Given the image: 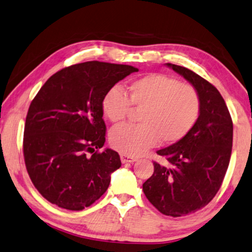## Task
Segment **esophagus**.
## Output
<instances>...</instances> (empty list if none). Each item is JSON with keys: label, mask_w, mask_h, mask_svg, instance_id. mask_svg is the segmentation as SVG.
Listing matches in <instances>:
<instances>
[{"label": "esophagus", "mask_w": 252, "mask_h": 252, "mask_svg": "<svg viewBox=\"0 0 252 252\" xmlns=\"http://www.w3.org/2000/svg\"><path fill=\"white\" fill-rule=\"evenodd\" d=\"M120 158H121V161L122 163H126V162H133L137 160V158L133 157V156H129V155H121L120 156Z\"/></svg>", "instance_id": "obj_1"}]
</instances>
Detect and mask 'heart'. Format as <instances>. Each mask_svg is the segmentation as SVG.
<instances>
[{
  "instance_id": "b5f03b06",
  "label": "heart",
  "mask_w": 252,
  "mask_h": 252,
  "mask_svg": "<svg viewBox=\"0 0 252 252\" xmlns=\"http://www.w3.org/2000/svg\"><path fill=\"white\" fill-rule=\"evenodd\" d=\"M141 110L140 125H122L111 130L110 145L120 153L137 156L160 142L171 145L185 137L199 113L194 86L161 74H150L127 86V95L112 89L104 95L102 111L112 123L121 122L131 106Z\"/></svg>"
}]
</instances>
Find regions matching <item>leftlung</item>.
I'll return each mask as SVG.
<instances>
[{
    "mask_svg": "<svg viewBox=\"0 0 252 252\" xmlns=\"http://www.w3.org/2000/svg\"><path fill=\"white\" fill-rule=\"evenodd\" d=\"M166 65L197 91L199 115L185 137L157 151L168 163L155 161L142 189L159 212L178 218L196 212L217 195L229 167L233 123L217 87L185 67Z\"/></svg>",
    "mask_w": 252,
    "mask_h": 252,
    "instance_id": "obj_1",
    "label": "left lung"
}]
</instances>
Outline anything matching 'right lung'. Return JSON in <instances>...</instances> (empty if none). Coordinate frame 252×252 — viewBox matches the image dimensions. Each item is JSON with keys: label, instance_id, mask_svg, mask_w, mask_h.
Returning <instances> with one entry per match:
<instances>
[{"label": "right lung", "instance_id": "1", "mask_svg": "<svg viewBox=\"0 0 252 252\" xmlns=\"http://www.w3.org/2000/svg\"><path fill=\"white\" fill-rule=\"evenodd\" d=\"M138 71L129 65L86 62L66 67L43 84L28 111L23 156L31 182L53 204L82 211L105 193L121 167L105 149L102 101L119 81Z\"/></svg>", "mask_w": 252, "mask_h": 252}]
</instances>
